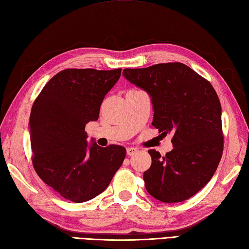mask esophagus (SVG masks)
Returning a JSON list of instances; mask_svg holds the SVG:
<instances>
[{
  "instance_id": "1",
  "label": "esophagus",
  "mask_w": 249,
  "mask_h": 249,
  "mask_svg": "<svg viewBox=\"0 0 249 249\" xmlns=\"http://www.w3.org/2000/svg\"><path fill=\"white\" fill-rule=\"evenodd\" d=\"M135 153H137V149L134 148V147H129L128 149H126V154L128 155H134Z\"/></svg>"
}]
</instances>
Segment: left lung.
I'll use <instances>...</instances> for the list:
<instances>
[{"mask_svg": "<svg viewBox=\"0 0 249 249\" xmlns=\"http://www.w3.org/2000/svg\"><path fill=\"white\" fill-rule=\"evenodd\" d=\"M123 75L151 97L154 128L173 135V149L165 156L148 151L152 163L143 173L145 189L163 203L193 196L213 177L223 153L222 108L214 89L179 62L124 69Z\"/></svg>", "mask_w": 249, "mask_h": 249, "instance_id": "obj_1", "label": "left lung"}]
</instances>
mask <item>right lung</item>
<instances>
[{"label":"right lung","instance_id":"1","mask_svg":"<svg viewBox=\"0 0 249 249\" xmlns=\"http://www.w3.org/2000/svg\"><path fill=\"white\" fill-rule=\"evenodd\" d=\"M121 69H69L54 75L29 117L33 163L39 178L62 197L83 203L99 196L123 165L125 149L89 143L86 124L99 117L105 96Z\"/></svg>","mask_w":249,"mask_h":249}]
</instances>
